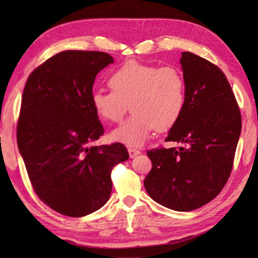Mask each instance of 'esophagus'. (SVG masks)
<instances>
[{"label":"esophagus","mask_w":258,"mask_h":258,"mask_svg":"<svg viewBox=\"0 0 258 258\" xmlns=\"http://www.w3.org/2000/svg\"><path fill=\"white\" fill-rule=\"evenodd\" d=\"M128 154H130V157H131V158H134L135 156L140 155V154H141V152H140V150L132 149V148H130V149H128Z\"/></svg>","instance_id":"1"}]
</instances>
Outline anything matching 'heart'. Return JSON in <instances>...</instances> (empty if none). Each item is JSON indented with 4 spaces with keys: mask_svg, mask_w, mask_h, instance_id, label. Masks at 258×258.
I'll return each instance as SVG.
<instances>
[{
    "mask_svg": "<svg viewBox=\"0 0 258 258\" xmlns=\"http://www.w3.org/2000/svg\"><path fill=\"white\" fill-rule=\"evenodd\" d=\"M112 91L97 90L91 106L100 119L118 123L127 111L132 116L110 138L127 147H140L156 127L171 128L185 108V82L175 67L127 61L109 77Z\"/></svg>",
    "mask_w": 258,
    "mask_h": 258,
    "instance_id": "heart-1",
    "label": "heart"
}]
</instances>
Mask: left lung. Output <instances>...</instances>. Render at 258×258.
I'll return each mask as SVG.
<instances>
[{
	"mask_svg": "<svg viewBox=\"0 0 258 258\" xmlns=\"http://www.w3.org/2000/svg\"><path fill=\"white\" fill-rule=\"evenodd\" d=\"M185 108L166 141L183 147L148 151L152 163L145 187L156 203L189 212L211 202L232 171L241 133V115L220 68L191 52H182Z\"/></svg>",
	"mask_w": 258,
	"mask_h": 258,
	"instance_id": "obj_1",
	"label": "left lung"
}]
</instances>
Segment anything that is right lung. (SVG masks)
Segmentation results:
<instances>
[{
	"instance_id": "obj_1",
	"label": "right lung",
	"mask_w": 258,
	"mask_h": 258,
	"mask_svg": "<svg viewBox=\"0 0 258 258\" xmlns=\"http://www.w3.org/2000/svg\"><path fill=\"white\" fill-rule=\"evenodd\" d=\"M113 58L62 51L30 74L17 126L18 149L38 197L53 211L81 217L110 197L111 169L128 159L121 143L90 146L103 134L91 106L95 76Z\"/></svg>"
}]
</instances>
